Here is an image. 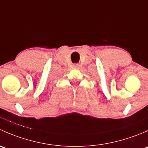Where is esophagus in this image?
<instances>
[{
	"label": "esophagus",
	"instance_id": "1",
	"mask_svg": "<svg viewBox=\"0 0 148 148\" xmlns=\"http://www.w3.org/2000/svg\"><path fill=\"white\" fill-rule=\"evenodd\" d=\"M73 67H74V68H75V69H78L79 67V65L77 64H74V66H73Z\"/></svg>",
	"mask_w": 148,
	"mask_h": 148
}]
</instances>
